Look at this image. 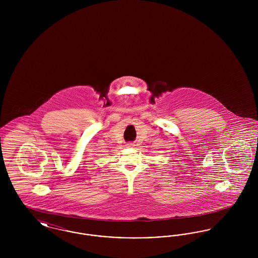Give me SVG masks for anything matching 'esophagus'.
<instances>
[{"mask_svg":"<svg viewBox=\"0 0 258 258\" xmlns=\"http://www.w3.org/2000/svg\"><path fill=\"white\" fill-rule=\"evenodd\" d=\"M126 146H127V147H133V146H135V144H134V143H127Z\"/></svg>","mask_w":258,"mask_h":258,"instance_id":"1","label":"esophagus"}]
</instances>
